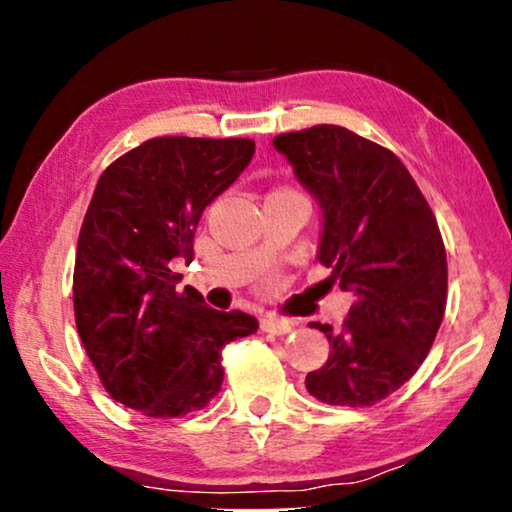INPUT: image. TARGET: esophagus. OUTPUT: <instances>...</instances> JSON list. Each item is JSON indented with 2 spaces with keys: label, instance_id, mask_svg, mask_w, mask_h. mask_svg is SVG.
Segmentation results:
<instances>
[{
  "label": "esophagus",
  "instance_id": "34e87169",
  "mask_svg": "<svg viewBox=\"0 0 512 512\" xmlns=\"http://www.w3.org/2000/svg\"><path fill=\"white\" fill-rule=\"evenodd\" d=\"M261 331L275 333V335H286V333L293 331V321L279 319V317H272V314H268V317L261 319Z\"/></svg>",
  "mask_w": 512,
  "mask_h": 512
}]
</instances>
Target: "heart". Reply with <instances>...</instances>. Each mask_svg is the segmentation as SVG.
<instances>
[{
	"mask_svg": "<svg viewBox=\"0 0 512 512\" xmlns=\"http://www.w3.org/2000/svg\"><path fill=\"white\" fill-rule=\"evenodd\" d=\"M282 191H284V188H282Z\"/></svg>",
	"mask_w": 512,
	"mask_h": 512,
	"instance_id": "b5f03b06",
	"label": "heart"
}]
</instances>
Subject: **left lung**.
<instances>
[{
  "label": "left lung",
  "instance_id": "left-lung-1",
  "mask_svg": "<svg viewBox=\"0 0 512 512\" xmlns=\"http://www.w3.org/2000/svg\"><path fill=\"white\" fill-rule=\"evenodd\" d=\"M272 142L324 212L319 263L354 293L340 331L312 321L331 354L305 387L321 403L368 408L401 389L436 340L447 303L438 221L396 153L352 130L314 125Z\"/></svg>",
  "mask_w": 512,
  "mask_h": 512
}]
</instances>
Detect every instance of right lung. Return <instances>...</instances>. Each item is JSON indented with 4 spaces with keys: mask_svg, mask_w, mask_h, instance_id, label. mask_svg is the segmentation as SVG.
<instances>
[{
    "mask_svg": "<svg viewBox=\"0 0 512 512\" xmlns=\"http://www.w3.org/2000/svg\"><path fill=\"white\" fill-rule=\"evenodd\" d=\"M254 139L153 137L116 158L83 216L74 317L114 401L153 419L207 408L221 391L223 347L256 333L247 312L174 289L170 261L193 258L200 216L251 163Z\"/></svg>",
    "mask_w": 512,
    "mask_h": 512,
    "instance_id": "1",
    "label": "right lung"
}]
</instances>
